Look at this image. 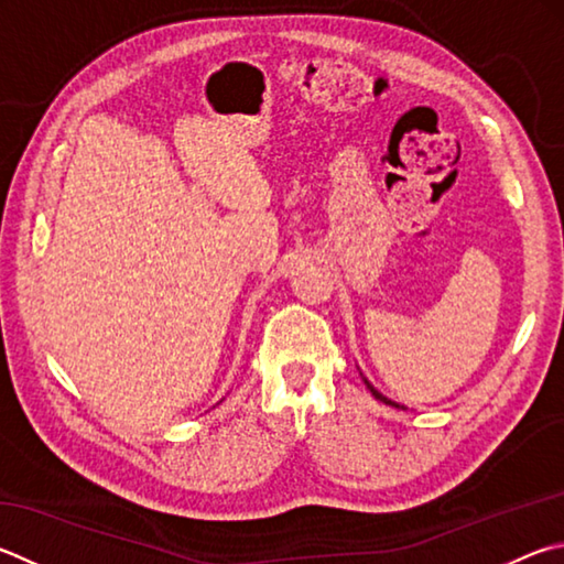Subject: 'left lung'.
Segmentation results:
<instances>
[{
	"mask_svg": "<svg viewBox=\"0 0 564 564\" xmlns=\"http://www.w3.org/2000/svg\"><path fill=\"white\" fill-rule=\"evenodd\" d=\"M360 375H362V372H360ZM362 382L367 384V389H370V392H372V397H375V399H380V402H384V404H389V406H399V409H406V406H402V404H397V402H392V399H387V397H384L382 392H377V389L372 387V382H370V380H367V377H365V375H362Z\"/></svg>",
	"mask_w": 564,
	"mask_h": 564,
	"instance_id": "left-lung-1",
	"label": "left lung"
}]
</instances>
